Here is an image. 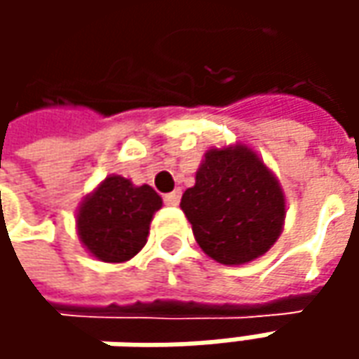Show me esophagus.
Returning a JSON list of instances; mask_svg holds the SVG:
<instances>
[{"instance_id": "esophagus-1", "label": "esophagus", "mask_w": 359, "mask_h": 359, "mask_svg": "<svg viewBox=\"0 0 359 359\" xmlns=\"http://www.w3.org/2000/svg\"><path fill=\"white\" fill-rule=\"evenodd\" d=\"M180 200H182V191H180V189H175L172 194H165V196H163V201H165L168 205H177Z\"/></svg>"}]
</instances>
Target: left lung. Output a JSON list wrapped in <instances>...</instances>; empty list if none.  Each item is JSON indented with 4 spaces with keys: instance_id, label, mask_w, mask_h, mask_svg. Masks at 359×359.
I'll list each match as a JSON object with an SVG mask.
<instances>
[{
    "instance_id": "1",
    "label": "left lung",
    "mask_w": 359,
    "mask_h": 359,
    "mask_svg": "<svg viewBox=\"0 0 359 359\" xmlns=\"http://www.w3.org/2000/svg\"><path fill=\"white\" fill-rule=\"evenodd\" d=\"M180 208L203 254L224 266H241L276 243L285 219L278 177L252 147H210Z\"/></svg>"
}]
</instances>
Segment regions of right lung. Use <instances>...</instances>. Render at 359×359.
Listing matches in <instances>:
<instances>
[{"instance_id": "1", "label": "right lung", "mask_w": 359, "mask_h": 359, "mask_svg": "<svg viewBox=\"0 0 359 359\" xmlns=\"http://www.w3.org/2000/svg\"><path fill=\"white\" fill-rule=\"evenodd\" d=\"M161 198L147 184L135 186L121 175H107L77 208V236L93 257L121 264L147 241L149 224Z\"/></svg>"}]
</instances>
